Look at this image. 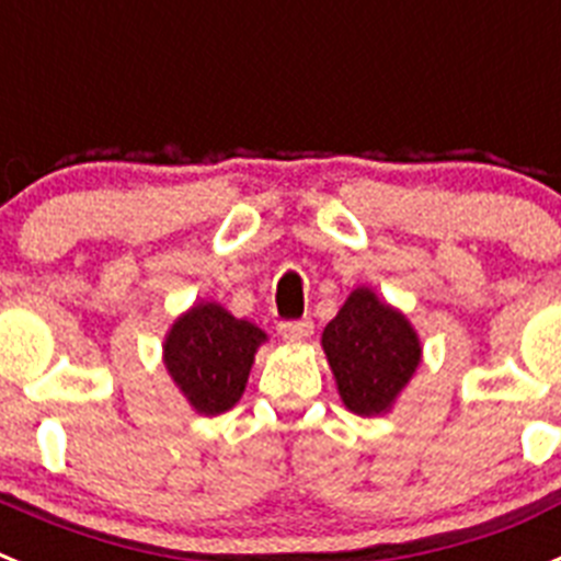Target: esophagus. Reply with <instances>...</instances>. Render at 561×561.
<instances>
[{
    "mask_svg": "<svg viewBox=\"0 0 561 561\" xmlns=\"http://www.w3.org/2000/svg\"><path fill=\"white\" fill-rule=\"evenodd\" d=\"M277 331H280V336L284 340H309L311 331H314V323H311L309 317H304V320H286V323L277 325Z\"/></svg>",
    "mask_w": 561,
    "mask_h": 561,
    "instance_id": "obj_1",
    "label": "esophagus"
}]
</instances>
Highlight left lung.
I'll return each mask as SVG.
<instances>
[{"label": "left lung", "mask_w": 561, "mask_h": 561, "mask_svg": "<svg viewBox=\"0 0 561 561\" xmlns=\"http://www.w3.org/2000/svg\"><path fill=\"white\" fill-rule=\"evenodd\" d=\"M320 342L342 404L362 419L393 410L424 351L408 314L385 304L370 286L351 291Z\"/></svg>", "instance_id": "obj_1"}]
</instances>
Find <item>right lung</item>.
<instances>
[{
  "label": "right lung",
  "mask_w": 561,
  "mask_h": 561,
  "mask_svg": "<svg viewBox=\"0 0 561 561\" xmlns=\"http://www.w3.org/2000/svg\"><path fill=\"white\" fill-rule=\"evenodd\" d=\"M266 334L238 320L216 300L182 311L162 342V362L187 404L199 415L227 413L244 396L252 362Z\"/></svg>",
  "instance_id": "add662e5"
}]
</instances>
